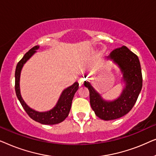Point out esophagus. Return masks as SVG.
Here are the masks:
<instances>
[{
  "mask_svg": "<svg viewBox=\"0 0 156 156\" xmlns=\"http://www.w3.org/2000/svg\"><path fill=\"white\" fill-rule=\"evenodd\" d=\"M78 82H79V84H80V85L82 86V85H83V84H84V79H83V78L80 79L78 81Z\"/></svg>",
  "mask_w": 156,
  "mask_h": 156,
  "instance_id": "1",
  "label": "esophagus"
}]
</instances>
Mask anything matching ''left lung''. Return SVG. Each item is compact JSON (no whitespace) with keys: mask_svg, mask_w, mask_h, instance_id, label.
Instances as JSON below:
<instances>
[{"mask_svg":"<svg viewBox=\"0 0 156 156\" xmlns=\"http://www.w3.org/2000/svg\"><path fill=\"white\" fill-rule=\"evenodd\" d=\"M106 59L114 62L122 74L125 87L121 95L113 101H107L90 82L85 81L84 86L89 91L90 104L95 114L102 120L109 121L121 118L131 110L141 91L143 78L138 56L126 46L115 49Z\"/></svg>","mask_w":156,"mask_h":156,"instance_id":"obj_1","label":"left lung"}]
</instances>
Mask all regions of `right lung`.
<instances>
[{
	"label": "right lung",
	"instance_id": "1",
	"mask_svg": "<svg viewBox=\"0 0 156 156\" xmlns=\"http://www.w3.org/2000/svg\"><path fill=\"white\" fill-rule=\"evenodd\" d=\"M40 48V46L36 45L30 49L28 52L25 53L20 62L16 66V73H15V78H16V82H15V89H16V93L17 97L20 101L21 105L24 108L25 112L28 116L34 121H37L38 123L45 125H53L61 123L67 118L69 115V111L71 109L72 102L74 94L79 89L78 82H74L72 86L67 87V89H64L62 92L60 97H59L58 101H57L56 105L55 107L50 111L44 112H40L33 109L26 104V103L23 99L20 94V77L21 70L23 65L26 63V62L37 52V50Z\"/></svg>",
	"mask_w": 156,
	"mask_h": 156
}]
</instances>
